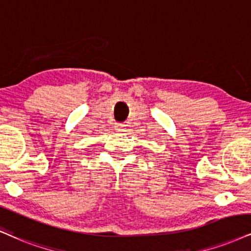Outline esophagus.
Masks as SVG:
<instances>
[{"mask_svg": "<svg viewBox=\"0 0 251 251\" xmlns=\"http://www.w3.org/2000/svg\"><path fill=\"white\" fill-rule=\"evenodd\" d=\"M114 129H116L117 132H124L125 131V125L120 123H116V125H114Z\"/></svg>", "mask_w": 251, "mask_h": 251, "instance_id": "1", "label": "esophagus"}]
</instances>
